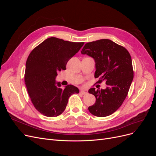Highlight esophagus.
Returning a JSON list of instances; mask_svg holds the SVG:
<instances>
[{"label": "esophagus", "mask_w": 156, "mask_h": 156, "mask_svg": "<svg viewBox=\"0 0 156 156\" xmlns=\"http://www.w3.org/2000/svg\"><path fill=\"white\" fill-rule=\"evenodd\" d=\"M81 94H82V95H86V94H87V92L82 90H81Z\"/></svg>", "instance_id": "34e87169"}]
</instances>
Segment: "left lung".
<instances>
[{"label":"left lung","instance_id":"8db88e82","mask_svg":"<svg viewBox=\"0 0 156 156\" xmlns=\"http://www.w3.org/2000/svg\"><path fill=\"white\" fill-rule=\"evenodd\" d=\"M83 55L92 57L96 62L95 78L98 83L105 81V89L92 88L88 92L96 97V103L88 107L90 112L98 117L112 115L126 99L133 79L130 54L127 50L110 40L88 42L83 47Z\"/></svg>","mask_w":156,"mask_h":156}]
</instances>
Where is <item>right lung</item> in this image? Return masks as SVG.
<instances>
[{"instance_id":"1","label":"right lung","mask_w":156,"mask_h":156,"mask_svg":"<svg viewBox=\"0 0 156 156\" xmlns=\"http://www.w3.org/2000/svg\"><path fill=\"white\" fill-rule=\"evenodd\" d=\"M84 44L51 37L36 47L28 56L25 82L32 104L41 114L58 116L64 111L70 96L79 92L72 84L62 89L55 79Z\"/></svg>"}]
</instances>
